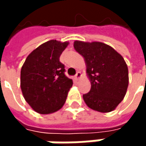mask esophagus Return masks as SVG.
<instances>
[{"label":"esophagus","instance_id":"34e87169","mask_svg":"<svg viewBox=\"0 0 146 146\" xmlns=\"http://www.w3.org/2000/svg\"><path fill=\"white\" fill-rule=\"evenodd\" d=\"M81 75H82V74H81V73H80L79 71H78V72H77L76 75H75V79H77V80H78V79H79V78H81Z\"/></svg>","mask_w":146,"mask_h":146}]
</instances>
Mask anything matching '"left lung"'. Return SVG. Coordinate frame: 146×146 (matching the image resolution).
<instances>
[{
	"instance_id": "8db88e82",
	"label": "left lung",
	"mask_w": 146,
	"mask_h": 146,
	"mask_svg": "<svg viewBox=\"0 0 146 146\" xmlns=\"http://www.w3.org/2000/svg\"><path fill=\"white\" fill-rule=\"evenodd\" d=\"M73 47L84 57L91 83L90 92L83 96L84 102L100 112L115 110L123 100L129 86V70L123 57L102 42L75 40Z\"/></svg>"
}]
</instances>
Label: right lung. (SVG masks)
<instances>
[{"instance_id": "1", "label": "right lung", "mask_w": 146, "mask_h": 146, "mask_svg": "<svg viewBox=\"0 0 146 146\" xmlns=\"http://www.w3.org/2000/svg\"><path fill=\"white\" fill-rule=\"evenodd\" d=\"M68 42L49 40L34 50L21 68L20 86L25 101L34 111L49 114L66 102L73 80L65 75L60 56Z\"/></svg>"}]
</instances>
